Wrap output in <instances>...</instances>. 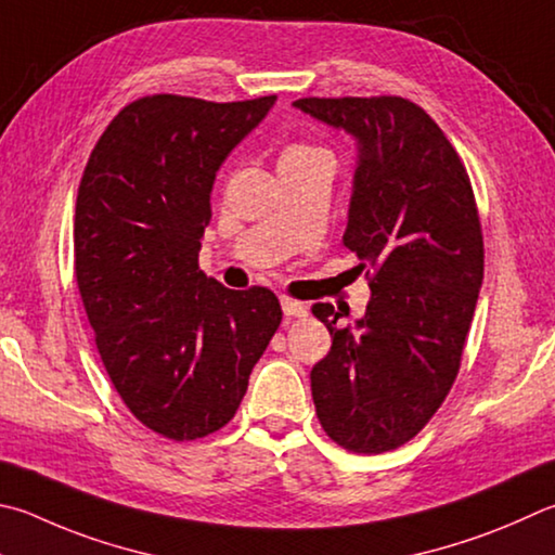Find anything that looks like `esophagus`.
<instances>
[{"mask_svg": "<svg viewBox=\"0 0 555 555\" xmlns=\"http://www.w3.org/2000/svg\"><path fill=\"white\" fill-rule=\"evenodd\" d=\"M281 310H284L286 318H304L308 312L306 304H300V300H294L288 296H281Z\"/></svg>", "mask_w": 555, "mask_h": 555, "instance_id": "1", "label": "esophagus"}]
</instances>
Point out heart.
Instances as JSON below:
<instances>
[{"mask_svg":"<svg viewBox=\"0 0 555 555\" xmlns=\"http://www.w3.org/2000/svg\"><path fill=\"white\" fill-rule=\"evenodd\" d=\"M315 153H322V150H315L310 145H291V147H286L284 155H315ZM284 155H281V157H284Z\"/></svg>","mask_w":555,"mask_h":555,"instance_id":"b5f03b06","label":"heart"}]
</instances>
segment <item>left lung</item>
Returning a JSON list of instances; mask_svg holds the SVG:
<instances>
[{"label": "left lung", "instance_id": "obj_1", "mask_svg": "<svg viewBox=\"0 0 555 555\" xmlns=\"http://www.w3.org/2000/svg\"><path fill=\"white\" fill-rule=\"evenodd\" d=\"M296 108L357 140L341 245L366 269L354 327L312 306L332 347L310 371L322 429L357 453L398 449L427 425L459 374L482 284L470 179L441 128L402 96L298 99Z\"/></svg>", "mask_w": 555, "mask_h": 555}]
</instances>
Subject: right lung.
<instances>
[{"mask_svg":"<svg viewBox=\"0 0 555 555\" xmlns=\"http://www.w3.org/2000/svg\"><path fill=\"white\" fill-rule=\"evenodd\" d=\"M274 102L138 99L79 181L75 276L96 349L126 408L167 439L225 427L281 325L269 288L233 291L198 269L218 169Z\"/></svg>","mask_w":555,"mask_h":555,"instance_id":"1","label":"right lung"}]
</instances>
